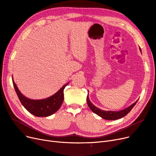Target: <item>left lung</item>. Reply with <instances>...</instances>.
<instances>
[{
    "instance_id": "1",
    "label": "left lung",
    "mask_w": 156,
    "mask_h": 156,
    "mask_svg": "<svg viewBox=\"0 0 156 156\" xmlns=\"http://www.w3.org/2000/svg\"><path fill=\"white\" fill-rule=\"evenodd\" d=\"M140 51L141 52V49L140 48ZM87 101L88 103V106L89 108H90L91 111L94 112V113H96V115L98 116H100L101 117L102 119H105V120H117V119H122V118L126 116L128 113L131 111L132 108H133V107L135 105L136 102L138 101V100L135 101L133 104L131 105L129 107L127 108H124V109L119 111H103L100 109V108H98L94 105L92 104V103L89 100V97H88V94L87 95Z\"/></svg>"
}]
</instances>
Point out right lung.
Wrapping results in <instances>:
<instances>
[{
  "label": "right lung",
  "mask_w": 156,
  "mask_h": 156,
  "mask_svg": "<svg viewBox=\"0 0 156 156\" xmlns=\"http://www.w3.org/2000/svg\"><path fill=\"white\" fill-rule=\"evenodd\" d=\"M12 81L14 88L21 104L31 114L38 117L51 116L59 109L64 101V88L69 84L68 83L64 84L57 92L48 98L42 99V100H32L23 95L17 88L16 84L14 83L13 78Z\"/></svg>",
  "instance_id": "obj_1"
}]
</instances>
